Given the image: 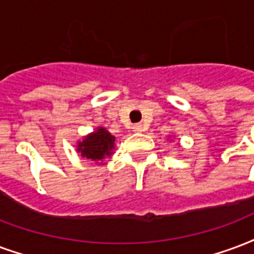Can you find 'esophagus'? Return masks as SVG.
Returning <instances> with one entry per match:
<instances>
[{"instance_id": "34e87169", "label": "esophagus", "mask_w": 254, "mask_h": 254, "mask_svg": "<svg viewBox=\"0 0 254 254\" xmlns=\"http://www.w3.org/2000/svg\"><path fill=\"white\" fill-rule=\"evenodd\" d=\"M133 130L134 132H142V130H145V127L142 124H136V125H133Z\"/></svg>"}]
</instances>
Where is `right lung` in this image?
I'll return each mask as SVG.
<instances>
[{
	"instance_id": "obj_1",
	"label": "right lung",
	"mask_w": 254,
	"mask_h": 254,
	"mask_svg": "<svg viewBox=\"0 0 254 254\" xmlns=\"http://www.w3.org/2000/svg\"><path fill=\"white\" fill-rule=\"evenodd\" d=\"M114 148L116 137L103 127H95L94 132L76 142V152L84 159L98 164H105L103 161L114 153Z\"/></svg>"
}]
</instances>
